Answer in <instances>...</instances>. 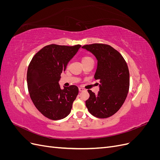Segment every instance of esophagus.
<instances>
[{"mask_svg":"<svg viewBox=\"0 0 160 160\" xmlns=\"http://www.w3.org/2000/svg\"><path fill=\"white\" fill-rule=\"evenodd\" d=\"M79 91H80V92H81V91H85V89L84 88H79Z\"/></svg>","mask_w":160,"mask_h":160,"instance_id":"1","label":"esophagus"}]
</instances>
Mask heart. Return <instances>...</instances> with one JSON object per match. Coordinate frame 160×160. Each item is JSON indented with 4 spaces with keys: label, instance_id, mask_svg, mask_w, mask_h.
I'll use <instances>...</instances> for the list:
<instances>
[{
    "label": "heart",
    "instance_id": "obj_1",
    "mask_svg": "<svg viewBox=\"0 0 160 160\" xmlns=\"http://www.w3.org/2000/svg\"><path fill=\"white\" fill-rule=\"evenodd\" d=\"M91 59H92L91 57H90L89 56H85V57H83V58H82V60H81L82 63L84 64V63H85V62H87L91 60Z\"/></svg>",
    "mask_w": 160,
    "mask_h": 160
}]
</instances>
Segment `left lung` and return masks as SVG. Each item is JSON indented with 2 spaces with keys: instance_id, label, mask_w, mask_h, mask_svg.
<instances>
[{
  "instance_id": "8db88e82",
  "label": "left lung",
  "mask_w": 160,
  "mask_h": 160,
  "mask_svg": "<svg viewBox=\"0 0 160 160\" xmlns=\"http://www.w3.org/2000/svg\"><path fill=\"white\" fill-rule=\"evenodd\" d=\"M95 56L98 67L94 78L99 80V91L88 89L85 101L89 113L98 118H108L121 108L129 89V72L124 58L112 47L94 43L82 47Z\"/></svg>"
}]
</instances>
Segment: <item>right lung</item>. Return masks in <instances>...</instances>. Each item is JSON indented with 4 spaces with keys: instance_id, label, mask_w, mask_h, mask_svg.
<instances>
[{
    "instance_id": "add662e5",
    "label": "right lung",
    "mask_w": 160,
    "mask_h": 160,
    "mask_svg": "<svg viewBox=\"0 0 160 160\" xmlns=\"http://www.w3.org/2000/svg\"><path fill=\"white\" fill-rule=\"evenodd\" d=\"M81 47L51 44L34 55L28 67V90L36 108L52 120L66 118L79 93L76 85L61 89V74Z\"/></svg>"
}]
</instances>
